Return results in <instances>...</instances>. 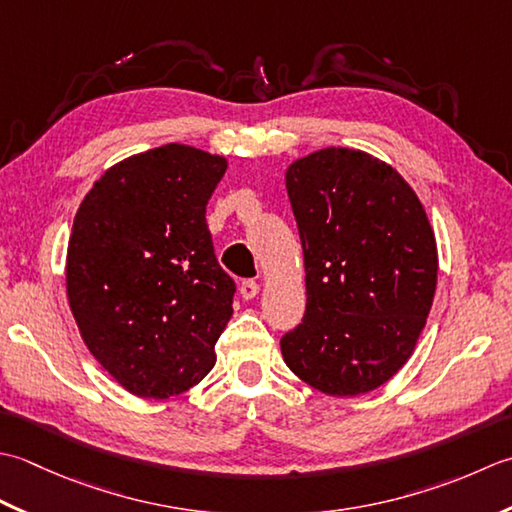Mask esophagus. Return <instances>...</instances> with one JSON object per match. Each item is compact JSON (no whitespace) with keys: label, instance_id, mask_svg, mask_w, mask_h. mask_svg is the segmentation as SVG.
I'll return each instance as SVG.
<instances>
[{"label":"esophagus","instance_id":"34e87169","mask_svg":"<svg viewBox=\"0 0 512 512\" xmlns=\"http://www.w3.org/2000/svg\"><path fill=\"white\" fill-rule=\"evenodd\" d=\"M258 291H260V285L256 283V280H243V285H241V296H243L245 300H252V298H256V296H258Z\"/></svg>","mask_w":512,"mask_h":512}]
</instances>
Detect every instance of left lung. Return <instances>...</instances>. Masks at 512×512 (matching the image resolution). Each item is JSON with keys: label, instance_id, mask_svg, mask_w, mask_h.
<instances>
[{"label": "left lung", "instance_id": "left-lung-1", "mask_svg": "<svg viewBox=\"0 0 512 512\" xmlns=\"http://www.w3.org/2000/svg\"><path fill=\"white\" fill-rule=\"evenodd\" d=\"M305 256L307 309L280 340L287 367L333 398L391 380L411 358L437 285L420 198L375 156L325 148L285 174Z\"/></svg>", "mask_w": 512, "mask_h": 512}]
</instances>
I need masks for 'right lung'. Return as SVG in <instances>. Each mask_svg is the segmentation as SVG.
Masks as SVG:
<instances>
[{
  "instance_id": "1",
  "label": "right lung",
  "mask_w": 512,
  "mask_h": 512,
  "mask_svg": "<svg viewBox=\"0 0 512 512\" xmlns=\"http://www.w3.org/2000/svg\"><path fill=\"white\" fill-rule=\"evenodd\" d=\"M225 156L168 143L103 172L83 198L66 258L70 311L125 391L165 400L201 382L234 309L205 205Z\"/></svg>"
}]
</instances>
